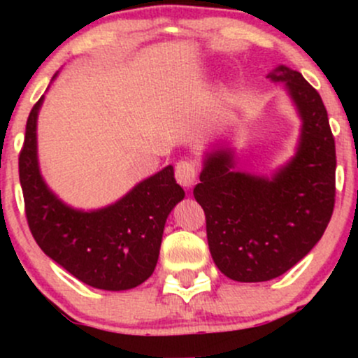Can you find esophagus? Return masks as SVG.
<instances>
[{
	"instance_id": "1",
	"label": "esophagus",
	"mask_w": 358,
	"mask_h": 358,
	"mask_svg": "<svg viewBox=\"0 0 358 358\" xmlns=\"http://www.w3.org/2000/svg\"><path fill=\"white\" fill-rule=\"evenodd\" d=\"M175 178L182 187L190 188L196 180V168L192 162H178L175 165Z\"/></svg>"
}]
</instances>
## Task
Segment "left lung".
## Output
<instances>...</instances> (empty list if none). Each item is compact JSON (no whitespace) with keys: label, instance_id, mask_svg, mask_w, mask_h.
<instances>
[{"label":"left lung","instance_id":"left-lung-1","mask_svg":"<svg viewBox=\"0 0 358 358\" xmlns=\"http://www.w3.org/2000/svg\"><path fill=\"white\" fill-rule=\"evenodd\" d=\"M268 79L285 82L301 117L296 153L266 178L237 171L234 151L217 148L205 155L193 188L213 262L239 282L269 281L293 268L322 239L335 205V139L322 97L286 65Z\"/></svg>","mask_w":358,"mask_h":358}]
</instances>
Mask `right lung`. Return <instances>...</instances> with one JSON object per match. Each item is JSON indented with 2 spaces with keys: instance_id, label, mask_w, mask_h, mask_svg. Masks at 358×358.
<instances>
[{
  "instance_id": "obj_1",
  "label": "right lung",
  "mask_w": 358,
  "mask_h": 358,
  "mask_svg": "<svg viewBox=\"0 0 358 358\" xmlns=\"http://www.w3.org/2000/svg\"><path fill=\"white\" fill-rule=\"evenodd\" d=\"M42 102L43 96L28 116L18 159L31 236L48 257L85 285L106 291L139 286L153 274L165 222L185 196L173 166L139 182L104 208L85 212L69 207L40 173L36 119Z\"/></svg>"
}]
</instances>
